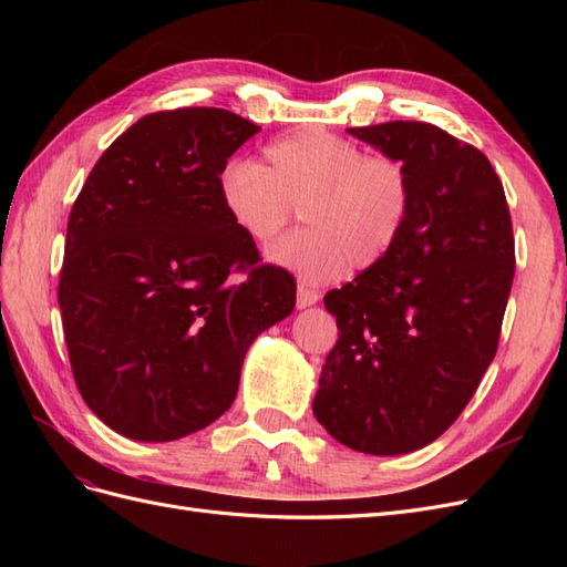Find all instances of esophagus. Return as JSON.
<instances>
[{"instance_id":"1","label":"esophagus","mask_w":567,"mask_h":567,"mask_svg":"<svg viewBox=\"0 0 567 567\" xmlns=\"http://www.w3.org/2000/svg\"><path fill=\"white\" fill-rule=\"evenodd\" d=\"M319 298L321 296H319L317 288H310V286H305V284L298 286V307H300V310H302V307L315 305Z\"/></svg>"}]
</instances>
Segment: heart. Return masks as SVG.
<instances>
[{
  "label": "heart",
  "instance_id": "heart-1",
  "mask_svg": "<svg viewBox=\"0 0 567 567\" xmlns=\"http://www.w3.org/2000/svg\"><path fill=\"white\" fill-rule=\"evenodd\" d=\"M219 198L238 231L269 246L302 205L310 227L284 238L269 260L323 284L352 265H381L398 248L414 208L404 161L326 130H300L265 146V163L238 158L219 175Z\"/></svg>",
  "mask_w": 567,
  "mask_h": 567
}]
</instances>
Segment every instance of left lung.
Segmentation results:
<instances>
[{
    "instance_id": "8db88e82",
    "label": "left lung",
    "mask_w": 567,
    "mask_h": 567,
    "mask_svg": "<svg viewBox=\"0 0 567 567\" xmlns=\"http://www.w3.org/2000/svg\"><path fill=\"white\" fill-rule=\"evenodd\" d=\"M348 132L406 163L414 208L381 265L326 293L338 340L312 409L354 452L406 454L458 419L496 354L516 271L511 213L485 153L431 123Z\"/></svg>"
}]
</instances>
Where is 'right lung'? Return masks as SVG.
Segmentation results:
<instances>
[{
    "instance_id": "1",
    "label": "right lung",
    "mask_w": 567,
    "mask_h": 567,
    "mask_svg": "<svg viewBox=\"0 0 567 567\" xmlns=\"http://www.w3.org/2000/svg\"><path fill=\"white\" fill-rule=\"evenodd\" d=\"M260 132L225 109L144 115L96 161L68 217L59 307L75 385L115 433L169 442L231 406L250 342L296 307L260 265L219 175Z\"/></svg>"
}]
</instances>
